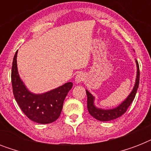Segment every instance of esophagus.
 Listing matches in <instances>:
<instances>
[{"label": "esophagus", "instance_id": "esophagus-1", "mask_svg": "<svg viewBox=\"0 0 151 151\" xmlns=\"http://www.w3.org/2000/svg\"><path fill=\"white\" fill-rule=\"evenodd\" d=\"M85 73H78L77 75H76L75 77V82L77 83V84H79V83L81 82H82L83 81L85 80Z\"/></svg>", "mask_w": 151, "mask_h": 151}]
</instances>
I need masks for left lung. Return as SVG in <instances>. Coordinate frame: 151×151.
Returning a JSON list of instances; mask_svg holds the SVG:
<instances>
[{
	"label": "left lung",
	"instance_id": "obj_1",
	"mask_svg": "<svg viewBox=\"0 0 151 151\" xmlns=\"http://www.w3.org/2000/svg\"><path fill=\"white\" fill-rule=\"evenodd\" d=\"M136 78L135 81V85L129 93V95L125 98L124 101H122V103H120L119 105L115 106L114 108H110V109H103V108L98 107L95 104V96L93 95L89 92L88 90L86 91V94H87V106L88 110L92 117L96 118L98 121L101 122H108V121H112L114 120L117 117H121L122 114H124L127 109L129 108L134 98L136 96V92L138 89L139 83V64L137 60L136 59Z\"/></svg>",
	"mask_w": 151,
	"mask_h": 151
}]
</instances>
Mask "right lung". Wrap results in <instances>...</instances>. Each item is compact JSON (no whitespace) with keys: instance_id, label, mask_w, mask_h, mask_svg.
Here are the masks:
<instances>
[{"instance_id":"obj_1","label":"right lung","mask_w":151,"mask_h":151,"mask_svg":"<svg viewBox=\"0 0 151 151\" xmlns=\"http://www.w3.org/2000/svg\"><path fill=\"white\" fill-rule=\"evenodd\" d=\"M15 52L12 67V84L15 100L28 118L39 124H49L56 121L61 114L64 99L73 83L67 82L43 93H34L28 89L20 78Z\"/></svg>"}]
</instances>
